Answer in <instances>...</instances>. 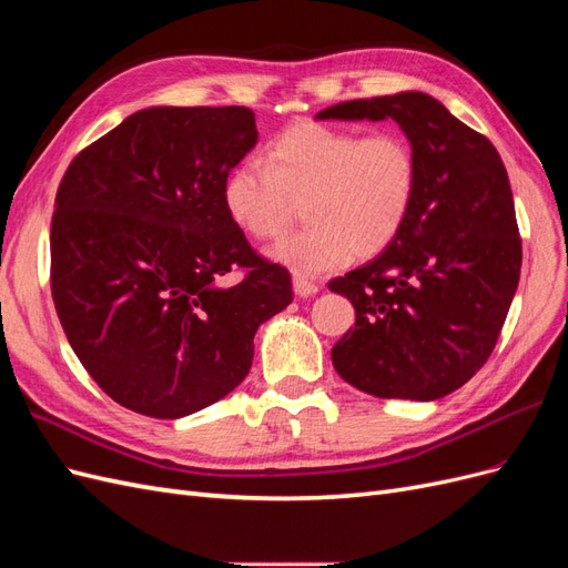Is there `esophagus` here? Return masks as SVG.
<instances>
[{
    "instance_id": "esophagus-1",
    "label": "esophagus",
    "mask_w": 568,
    "mask_h": 568,
    "mask_svg": "<svg viewBox=\"0 0 568 568\" xmlns=\"http://www.w3.org/2000/svg\"><path fill=\"white\" fill-rule=\"evenodd\" d=\"M320 291V286L315 284V282H311V280H305V277H301V274H296L294 277V294L298 296V298H307V296H315Z\"/></svg>"
}]
</instances>
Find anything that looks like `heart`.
Returning <instances> with one entry per match:
<instances>
[{"label": "heart", "instance_id": "b5f03b06", "mask_svg": "<svg viewBox=\"0 0 568 568\" xmlns=\"http://www.w3.org/2000/svg\"><path fill=\"white\" fill-rule=\"evenodd\" d=\"M417 153L400 132L365 134L301 123L270 142L265 161L236 163L222 184L234 225L257 239L280 236L303 201L307 225L270 248L298 274L346 265L353 253H382L400 234L417 196Z\"/></svg>", "mask_w": 568, "mask_h": 568}]
</instances>
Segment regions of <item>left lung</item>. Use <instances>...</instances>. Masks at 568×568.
Returning a JSON list of instances; mask_svg holds the SVG:
<instances>
[{
  "label": "left lung",
  "instance_id": "left-lung-1",
  "mask_svg": "<svg viewBox=\"0 0 568 568\" xmlns=\"http://www.w3.org/2000/svg\"><path fill=\"white\" fill-rule=\"evenodd\" d=\"M317 118H393L419 163L400 234L329 282L355 307L332 363L376 398H443L486 365L519 286L521 239L500 153L424 92L343 101Z\"/></svg>",
  "mask_w": 568,
  "mask_h": 568
}]
</instances>
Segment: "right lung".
<instances>
[{
	"instance_id": "1",
	"label": "right lung",
	"mask_w": 568,
	"mask_h": 568,
	"mask_svg": "<svg viewBox=\"0 0 568 568\" xmlns=\"http://www.w3.org/2000/svg\"><path fill=\"white\" fill-rule=\"evenodd\" d=\"M255 142L246 106H153L68 165L51 298L118 405L178 419L225 398L246 379L257 326L294 298L288 270L257 255L222 205Z\"/></svg>"
}]
</instances>
